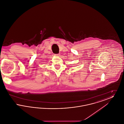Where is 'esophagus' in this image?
<instances>
[{"label": "esophagus", "mask_w": 124, "mask_h": 124, "mask_svg": "<svg viewBox=\"0 0 124 124\" xmlns=\"http://www.w3.org/2000/svg\"><path fill=\"white\" fill-rule=\"evenodd\" d=\"M55 56H59V54H54Z\"/></svg>", "instance_id": "1"}]
</instances>
